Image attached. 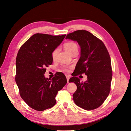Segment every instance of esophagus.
<instances>
[{
    "instance_id": "34e87169",
    "label": "esophagus",
    "mask_w": 131,
    "mask_h": 131,
    "mask_svg": "<svg viewBox=\"0 0 131 131\" xmlns=\"http://www.w3.org/2000/svg\"><path fill=\"white\" fill-rule=\"evenodd\" d=\"M66 78H67V83H69V78H70V76H67L66 75Z\"/></svg>"
}]
</instances>
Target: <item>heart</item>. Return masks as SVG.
<instances>
[{
  "instance_id": "obj_1",
  "label": "heart",
  "mask_w": 131,
  "mask_h": 131,
  "mask_svg": "<svg viewBox=\"0 0 131 131\" xmlns=\"http://www.w3.org/2000/svg\"><path fill=\"white\" fill-rule=\"evenodd\" d=\"M64 47L65 49L71 54H72L75 51L78 50L77 45L76 44V43H75V42H73V41H68V42L65 43L64 45ZM57 53V49H56L53 51V53H52V57H53V58H55ZM63 70L67 72V71H68V68L67 67H64L63 68Z\"/></svg>"
}]
</instances>
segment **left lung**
Returning <instances> with one entry per match:
<instances>
[{
	"label": "left lung",
	"instance_id": "left-lung-1",
	"mask_svg": "<svg viewBox=\"0 0 131 131\" xmlns=\"http://www.w3.org/2000/svg\"><path fill=\"white\" fill-rule=\"evenodd\" d=\"M66 39L77 41L81 47V56L74 75L69 82L77 86L73 98L76 105L90 111L100 107L109 95L112 77L111 61L102 40L85 30L67 35ZM85 73L88 80L81 82L75 76Z\"/></svg>",
	"mask_w": 131,
	"mask_h": 131
}]
</instances>
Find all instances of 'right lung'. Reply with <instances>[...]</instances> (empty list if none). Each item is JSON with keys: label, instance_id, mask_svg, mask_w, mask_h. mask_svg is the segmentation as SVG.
I'll return each mask as SVG.
<instances>
[{"label": "right lung", "instance_id": "add662e5", "mask_svg": "<svg viewBox=\"0 0 131 131\" xmlns=\"http://www.w3.org/2000/svg\"><path fill=\"white\" fill-rule=\"evenodd\" d=\"M65 36L34 34L17 54L16 83L22 99L34 110L42 111L54 106L58 92L67 83L62 73L55 74L51 79L44 75L45 67L53 63L52 53Z\"/></svg>", "mask_w": 131, "mask_h": 131}]
</instances>
